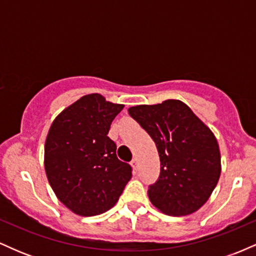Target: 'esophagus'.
Segmentation results:
<instances>
[{"label":"esophagus","mask_w":256,"mask_h":256,"mask_svg":"<svg viewBox=\"0 0 256 256\" xmlns=\"http://www.w3.org/2000/svg\"><path fill=\"white\" fill-rule=\"evenodd\" d=\"M131 166H132V168H134V171H137V168H138L137 158H134V160L131 161Z\"/></svg>","instance_id":"34e87169"}]
</instances>
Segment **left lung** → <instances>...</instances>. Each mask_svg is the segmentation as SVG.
<instances>
[{"label": "left lung", "mask_w": 256, "mask_h": 256, "mask_svg": "<svg viewBox=\"0 0 256 256\" xmlns=\"http://www.w3.org/2000/svg\"><path fill=\"white\" fill-rule=\"evenodd\" d=\"M128 114L152 138L160 156V176L148 190L152 206L173 216L198 210L222 172L212 130L179 100L134 106Z\"/></svg>", "instance_id": "obj_1"}]
</instances>
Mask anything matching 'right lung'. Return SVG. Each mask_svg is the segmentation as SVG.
<instances>
[{"label":"right lung","instance_id":"1","mask_svg":"<svg viewBox=\"0 0 256 256\" xmlns=\"http://www.w3.org/2000/svg\"><path fill=\"white\" fill-rule=\"evenodd\" d=\"M124 104L89 94L54 119L44 146V168L52 192L74 214L98 216L116 204L132 168L116 158L107 136Z\"/></svg>","mask_w":256,"mask_h":256}]
</instances>
